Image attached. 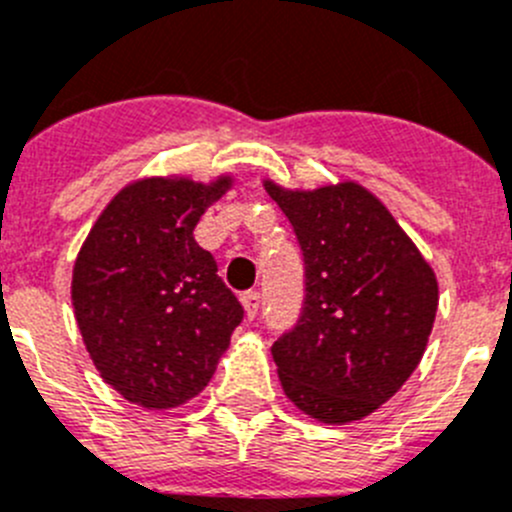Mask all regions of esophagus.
Returning a JSON list of instances; mask_svg holds the SVG:
<instances>
[{"label":"esophagus","instance_id":"esophagus-1","mask_svg":"<svg viewBox=\"0 0 512 512\" xmlns=\"http://www.w3.org/2000/svg\"><path fill=\"white\" fill-rule=\"evenodd\" d=\"M241 304H243V311H246V319L248 321L256 319V314H259V304H261L259 291H248V294H243Z\"/></svg>","mask_w":512,"mask_h":512}]
</instances>
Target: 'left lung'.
Listing matches in <instances>:
<instances>
[{"mask_svg": "<svg viewBox=\"0 0 512 512\" xmlns=\"http://www.w3.org/2000/svg\"><path fill=\"white\" fill-rule=\"evenodd\" d=\"M264 188L304 251L299 321L274 342L286 397L324 425L362 420L399 392L425 354L437 276L367 188L342 180L314 191Z\"/></svg>", "mask_w": 512, "mask_h": 512, "instance_id": "left-lung-1", "label": "left lung"}]
</instances>
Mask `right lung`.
I'll list each match as a JSON object with an SVG mask.
<instances>
[{
  "mask_svg": "<svg viewBox=\"0 0 512 512\" xmlns=\"http://www.w3.org/2000/svg\"><path fill=\"white\" fill-rule=\"evenodd\" d=\"M231 186V175L133 180L77 253L72 309L87 354L115 392L145 410H170L203 392L243 319L216 259L193 238Z\"/></svg>",
  "mask_w": 512,
  "mask_h": 512,
  "instance_id": "add662e5",
  "label": "right lung"
}]
</instances>
